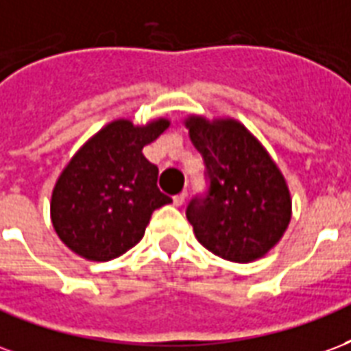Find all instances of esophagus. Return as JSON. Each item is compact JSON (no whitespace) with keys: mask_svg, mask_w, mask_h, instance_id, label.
Here are the masks:
<instances>
[{"mask_svg":"<svg viewBox=\"0 0 351 351\" xmlns=\"http://www.w3.org/2000/svg\"><path fill=\"white\" fill-rule=\"evenodd\" d=\"M185 198H186V193L183 191V193H179L173 196V206H183L185 204Z\"/></svg>","mask_w":351,"mask_h":351,"instance_id":"34e87169","label":"esophagus"}]
</instances>
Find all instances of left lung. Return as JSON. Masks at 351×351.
<instances>
[{
  "instance_id": "1",
  "label": "left lung",
  "mask_w": 351,
  "mask_h": 351,
  "mask_svg": "<svg viewBox=\"0 0 351 351\" xmlns=\"http://www.w3.org/2000/svg\"><path fill=\"white\" fill-rule=\"evenodd\" d=\"M186 127L206 165V189L186 206L198 241L230 262L263 256L290 222L282 173L241 123L191 117Z\"/></svg>"
}]
</instances>
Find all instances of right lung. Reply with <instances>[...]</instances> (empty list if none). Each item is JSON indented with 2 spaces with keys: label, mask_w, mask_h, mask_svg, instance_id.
I'll return each mask as SVG.
<instances>
[{
  "label": "right lung",
  "mask_w": 351,
  "mask_h": 351,
  "mask_svg": "<svg viewBox=\"0 0 351 351\" xmlns=\"http://www.w3.org/2000/svg\"><path fill=\"white\" fill-rule=\"evenodd\" d=\"M170 123L134 127L110 123L84 145L56 183L52 224L76 254L108 262L132 249L151 215L172 198L157 186L158 168L144 157V145L157 140Z\"/></svg>",
  "instance_id": "right-lung-1"
}]
</instances>
